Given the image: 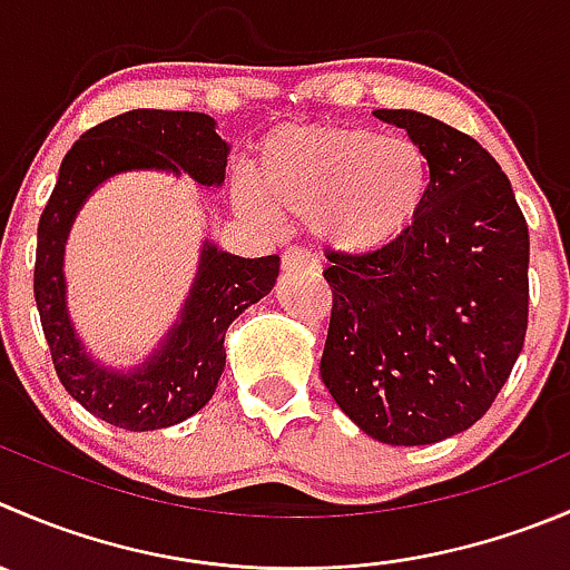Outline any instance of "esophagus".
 <instances>
[{
  "mask_svg": "<svg viewBox=\"0 0 570 570\" xmlns=\"http://www.w3.org/2000/svg\"><path fill=\"white\" fill-rule=\"evenodd\" d=\"M297 267H317V262H314L308 253L297 250V247H289V250L284 253V269H297Z\"/></svg>",
  "mask_w": 570,
  "mask_h": 570,
  "instance_id": "34e87169",
  "label": "esophagus"
}]
</instances>
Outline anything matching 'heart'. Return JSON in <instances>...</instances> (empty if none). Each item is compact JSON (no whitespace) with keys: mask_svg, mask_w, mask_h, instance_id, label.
I'll return each mask as SVG.
<instances>
[{"mask_svg":"<svg viewBox=\"0 0 570 570\" xmlns=\"http://www.w3.org/2000/svg\"><path fill=\"white\" fill-rule=\"evenodd\" d=\"M432 164L409 136L367 127H286L262 145L256 184L239 208L258 223H314L325 245L370 253L403 234L423 208Z\"/></svg>","mask_w":570,"mask_h":570,"instance_id":"b5f03b06","label":"heart"}]
</instances>
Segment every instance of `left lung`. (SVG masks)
I'll list each match as a JSON object with an SVG mask.
<instances>
[{
  "mask_svg": "<svg viewBox=\"0 0 570 570\" xmlns=\"http://www.w3.org/2000/svg\"><path fill=\"white\" fill-rule=\"evenodd\" d=\"M432 164L397 239L328 253L334 295L320 375L336 406L386 445L465 432L510 379L529 317V228L499 161L417 110H375Z\"/></svg>",
  "mask_w": 570,
  "mask_h": 570,
  "instance_id": "obj_1",
  "label": "left lung"
}]
</instances>
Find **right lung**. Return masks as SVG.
Returning <instances> with one entry per match:
<instances>
[{
    "mask_svg": "<svg viewBox=\"0 0 570 570\" xmlns=\"http://www.w3.org/2000/svg\"><path fill=\"white\" fill-rule=\"evenodd\" d=\"M228 153L212 116L138 108L82 132L60 164L38 223L32 289L60 384L105 423L153 432L200 412L225 370V331L273 289L281 258L230 256L203 242L200 267L180 317L147 362L119 373L86 351L69 320L63 250L71 223L99 184L132 169L186 173L200 186H223Z\"/></svg>",
    "mask_w": 570,
    "mask_h": 570,
    "instance_id": "right-lung-1",
    "label": "right lung"
}]
</instances>
